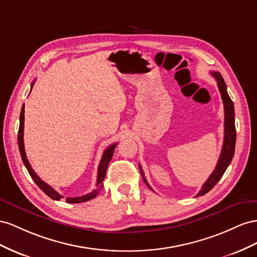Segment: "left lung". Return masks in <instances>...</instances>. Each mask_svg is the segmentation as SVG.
Wrapping results in <instances>:
<instances>
[{
    "instance_id": "8db88e82",
    "label": "left lung",
    "mask_w": 257,
    "mask_h": 257,
    "mask_svg": "<svg viewBox=\"0 0 257 257\" xmlns=\"http://www.w3.org/2000/svg\"><path fill=\"white\" fill-rule=\"evenodd\" d=\"M211 74L213 75L216 79L218 90H219V92H221V97H222L223 103H224V112H225L224 144H223L221 155H219L217 165L215 167L214 171L211 173L209 179L202 185L201 189L199 190V193L196 195V197L202 196L204 194H207L208 192H210V190L215 186L216 183L221 180L226 169L228 168L229 164L231 163V159H232L233 154H234V146H236V127H234L233 102L231 101L230 97L228 96V93H227V87H226V84L221 75V73L211 72ZM139 169H140V172H141V175L143 178V181L145 182V184L148 185V187L150 189H152V187L149 185L148 181H146V178L144 177V172L142 170V167L140 164H139Z\"/></svg>"
}]
</instances>
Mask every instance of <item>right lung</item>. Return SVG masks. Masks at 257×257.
I'll use <instances>...</instances> for the list:
<instances>
[{
	"mask_svg": "<svg viewBox=\"0 0 257 257\" xmlns=\"http://www.w3.org/2000/svg\"><path fill=\"white\" fill-rule=\"evenodd\" d=\"M34 85V82L31 84V89ZM19 130H18V146H19V152H20V155L21 158H23L24 164L27 168V170L29 172V174L31 175L32 180L35 182V184L38 185L44 193H45L48 197H50L51 199L54 200H60L61 198H63V196H61L59 193L56 192V190L51 187L50 185H48L47 183H45L44 181H42L39 175L34 172V170L32 169V167L30 165V163L28 161V158L26 156V152H25V144H24V123H25V104L23 105V108H21V112H20V117H19ZM117 143L112 144L111 146H108V148L104 151L103 155H102V158L100 160V164H99V168H98V175H97V188L93 189L91 193L84 195V196H80V197H70L65 199L68 203H80V202H85L88 200H91L93 199L94 197H96L103 186V181L105 178V174H106V169H107V166L108 163L111 161L112 157H113V154H114V150L116 148Z\"/></svg>",
	"mask_w": 257,
	"mask_h": 257,
	"instance_id": "add662e5",
	"label": "right lung"
}]
</instances>
